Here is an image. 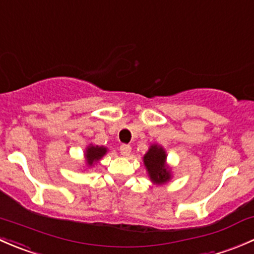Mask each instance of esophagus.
Masks as SVG:
<instances>
[{
	"label": "esophagus",
	"mask_w": 254,
	"mask_h": 254,
	"mask_svg": "<svg viewBox=\"0 0 254 254\" xmlns=\"http://www.w3.org/2000/svg\"><path fill=\"white\" fill-rule=\"evenodd\" d=\"M130 152H131V146L130 145H122L120 146V153H122L123 156H129Z\"/></svg>",
	"instance_id": "obj_1"
}]
</instances>
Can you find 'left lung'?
<instances>
[{"label":"left lung","mask_w":254,"mask_h":254,"mask_svg":"<svg viewBox=\"0 0 254 254\" xmlns=\"http://www.w3.org/2000/svg\"><path fill=\"white\" fill-rule=\"evenodd\" d=\"M167 153L162 146L153 143L150 146L147 152L143 156V165H145L147 175L155 184H165L171 179V168L167 163Z\"/></svg>","instance_id":"8db88e82"}]
</instances>
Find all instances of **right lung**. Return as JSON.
<instances>
[{
    "mask_svg": "<svg viewBox=\"0 0 254 254\" xmlns=\"http://www.w3.org/2000/svg\"><path fill=\"white\" fill-rule=\"evenodd\" d=\"M107 147L104 146H98V145H89L87 146L86 151H84V158H86V162L88 167H92L93 165H96L102 157L107 153Z\"/></svg>",
    "mask_w": 254,
    "mask_h": 254,
    "instance_id": "add662e5",
    "label": "right lung"
}]
</instances>
